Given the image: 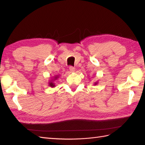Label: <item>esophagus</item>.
Here are the masks:
<instances>
[{
  "mask_svg": "<svg viewBox=\"0 0 145 145\" xmlns=\"http://www.w3.org/2000/svg\"><path fill=\"white\" fill-rule=\"evenodd\" d=\"M69 70H70V72L71 73H73V72H75V67H72V66H70V67H69Z\"/></svg>",
  "mask_w": 145,
  "mask_h": 145,
  "instance_id": "34e87169",
  "label": "esophagus"
}]
</instances>
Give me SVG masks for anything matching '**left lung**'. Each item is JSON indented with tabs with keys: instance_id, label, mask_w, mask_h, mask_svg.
I'll use <instances>...</instances> for the list:
<instances>
[{
	"instance_id": "1",
	"label": "left lung",
	"mask_w": 145,
	"mask_h": 145,
	"mask_svg": "<svg viewBox=\"0 0 145 145\" xmlns=\"http://www.w3.org/2000/svg\"><path fill=\"white\" fill-rule=\"evenodd\" d=\"M97 82H95V85H97Z\"/></svg>"
}]
</instances>
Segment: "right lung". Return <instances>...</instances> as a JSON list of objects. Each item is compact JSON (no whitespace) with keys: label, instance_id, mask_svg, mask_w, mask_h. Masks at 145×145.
Instances as JSON below:
<instances>
[{"label":"right lung","instance_id":"add662e5","mask_svg":"<svg viewBox=\"0 0 145 145\" xmlns=\"http://www.w3.org/2000/svg\"><path fill=\"white\" fill-rule=\"evenodd\" d=\"M58 76H58V75H56V76H54V80H57L58 78ZM52 80H51L50 82H49V83H48V84H49V86H50V87H55V84L54 83L52 82Z\"/></svg>","mask_w":145,"mask_h":145}]
</instances>
